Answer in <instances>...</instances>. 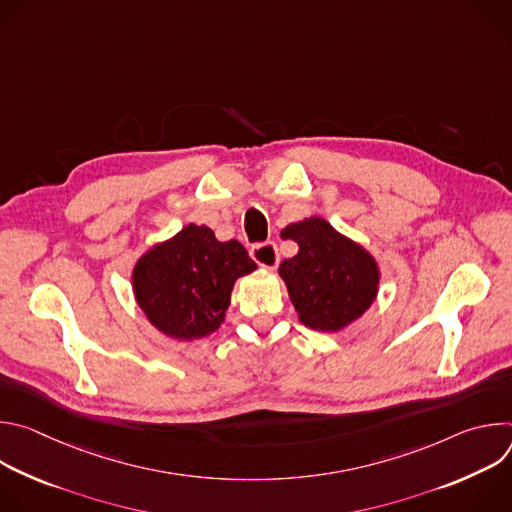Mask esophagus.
I'll list each match as a JSON object with an SVG mask.
<instances>
[{"mask_svg": "<svg viewBox=\"0 0 512 512\" xmlns=\"http://www.w3.org/2000/svg\"><path fill=\"white\" fill-rule=\"evenodd\" d=\"M251 257L255 263H259L265 269H275L279 265V253L275 243H259L251 249Z\"/></svg>", "mask_w": 512, "mask_h": 512, "instance_id": "esophagus-1", "label": "esophagus"}]
</instances>
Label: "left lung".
<instances>
[{
	"label": "left lung",
	"mask_w": 512,
	"mask_h": 512,
	"mask_svg": "<svg viewBox=\"0 0 512 512\" xmlns=\"http://www.w3.org/2000/svg\"><path fill=\"white\" fill-rule=\"evenodd\" d=\"M281 237L300 247L298 255L279 265V275L302 324L338 332L371 308L381 275L367 249L340 235L320 216L287 225Z\"/></svg>",
	"instance_id": "8db88e82"
}]
</instances>
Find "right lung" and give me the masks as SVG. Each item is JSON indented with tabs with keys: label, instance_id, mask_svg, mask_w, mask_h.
Wrapping results in <instances>:
<instances>
[{
	"label": "right lung",
	"instance_id": "add662e5",
	"mask_svg": "<svg viewBox=\"0 0 512 512\" xmlns=\"http://www.w3.org/2000/svg\"><path fill=\"white\" fill-rule=\"evenodd\" d=\"M255 269L239 241L221 243L208 227L188 225L137 259L131 283L152 326L176 340H196L221 328L235 281Z\"/></svg>",
	"mask_w": 512,
	"mask_h": 512
}]
</instances>
